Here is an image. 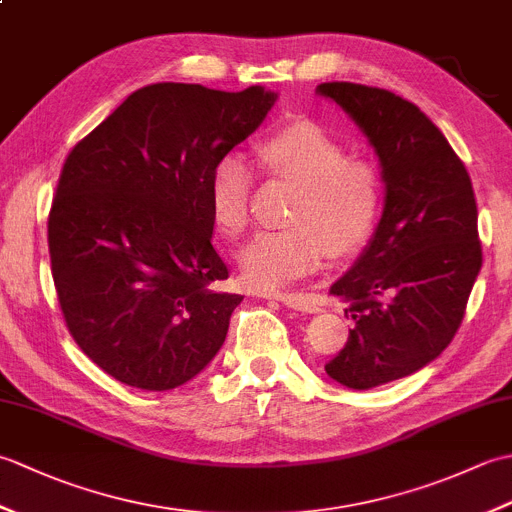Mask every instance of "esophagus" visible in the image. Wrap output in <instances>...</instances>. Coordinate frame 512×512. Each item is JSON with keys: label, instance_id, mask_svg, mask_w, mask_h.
<instances>
[{"label": "esophagus", "instance_id": "obj_1", "mask_svg": "<svg viewBox=\"0 0 512 512\" xmlns=\"http://www.w3.org/2000/svg\"><path fill=\"white\" fill-rule=\"evenodd\" d=\"M273 299L281 301L284 306L292 308V310H299V312H319L321 310V303L314 299L312 295H301V292H275Z\"/></svg>", "mask_w": 512, "mask_h": 512}]
</instances>
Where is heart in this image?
Returning a JSON list of instances; mask_svg holds the SVG:
<instances>
[{"label":"heart","mask_w":512,"mask_h":512,"mask_svg":"<svg viewBox=\"0 0 512 512\" xmlns=\"http://www.w3.org/2000/svg\"><path fill=\"white\" fill-rule=\"evenodd\" d=\"M259 165L273 178L299 184L286 222L257 233L239 250L244 281L275 290L306 277L336 259L352 257L374 235L385 202L383 173L374 162L350 158V151L321 125L297 118L257 140ZM255 176L239 156L215 162L209 178V206L217 231L239 237L250 220Z\"/></svg>","instance_id":"obj_1"}]
</instances>
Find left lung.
<instances>
[{"label":"left lung","mask_w":512,"mask_h":512,"mask_svg":"<svg viewBox=\"0 0 512 512\" xmlns=\"http://www.w3.org/2000/svg\"><path fill=\"white\" fill-rule=\"evenodd\" d=\"M317 92L350 114L383 167L376 233L330 288L350 303L354 328L325 365L336 383L372 389L429 365L458 332L482 268L475 193L449 140L413 103L347 81Z\"/></svg>","instance_id":"obj_1"}]
</instances>
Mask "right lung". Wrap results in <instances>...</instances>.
<instances>
[{
  "instance_id": "1",
  "label": "right lung",
  "mask_w": 512,
  "mask_h": 512,
  "mask_svg": "<svg viewBox=\"0 0 512 512\" xmlns=\"http://www.w3.org/2000/svg\"><path fill=\"white\" fill-rule=\"evenodd\" d=\"M277 94L198 83L140 88L72 147L48 215L52 279L76 345L129 387L198 376L242 295L211 244L209 178Z\"/></svg>"
}]
</instances>
